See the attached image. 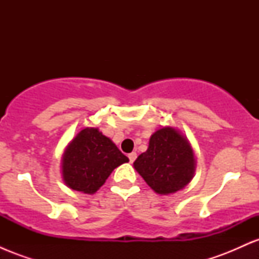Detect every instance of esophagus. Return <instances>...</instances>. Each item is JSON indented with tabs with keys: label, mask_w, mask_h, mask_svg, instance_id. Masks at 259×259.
I'll list each match as a JSON object with an SVG mask.
<instances>
[{
	"label": "esophagus",
	"mask_w": 259,
	"mask_h": 259,
	"mask_svg": "<svg viewBox=\"0 0 259 259\" xmlns=\"http://www.w3.org/2000/svg\"><path fill=\"white\" fill-rule=\"evenodd\" d=\"M127 157H129V159H130V162H134V160H135L136 159V157H138V154H136V152H132V153H129V156H127Z\"/></svg>",
	"instance_id": "esophagus-1"
}]
</instances>
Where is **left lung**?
<instances>
[{
    "instance_id": "1",
    "label": "left lung",
    "mask_w": 259,
    "mask_h": 259,
    "mask_svg": "<svg viewBox=\"0 0 259 259\" xmlns=\"http://www.w3.org/2000/svg\"><path fill=\"white\" fill-rule=\"evenodd\" d=\"M195 165L190 142L170 126L153 133L146 152L134 162L136 171L159 195L174 194L184 189L194 178Z\"/></svg>"
}]
</instances>
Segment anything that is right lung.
I'll return each instance as SVG.
<instances>
[{"label": "right lung", "instance_id": "add662e5", "mask_svg": "<svg viewBox=\"0 0 259 259\" xmlns=\"http://www.w3.org/2000/svg\"><path fill=\"white\" fill-rule=\"evenodd\" d=\"M129 158L97 127H85L65 148L62 174L65 185L92 195L105 184L115 168Z\"/></svg>", "mask_w": 259, "mask_h": 259}]
</instances>
